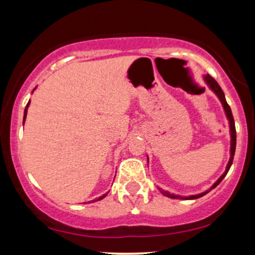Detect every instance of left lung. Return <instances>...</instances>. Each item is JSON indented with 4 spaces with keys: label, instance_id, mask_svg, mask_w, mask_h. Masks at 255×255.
Here are the masks:
<instances>
[{
    "label": "left lung",
    "instance_id": "obj_1",
    "mask_svg": "<svg viewBox=\"0 0 255 255\" xmlns=\"http://www.w3.org/2000/svg\"><path fill=\"white\" fill-rule=\"evenodd\" d=\"M205 80H206L207 85H209L210 87H211V90L213 91V92L216 93V95L218 96V98L221 99L222 104H223V108H224V111L225 114H227V118L228 120H229V126H230V136H231V146H230V159H229V163H228V166L227 169H225L224 174L222 175L221 177L218 178V181L216 182L215 184L212 186V188H215V187H217L219 183H221V181L223 180V178L225 177V175L228 174V171H229L230 166L231 164H233V159H234V154H235V148H236V129H235V122H234V118H233V114H231V109L229 107V104L227 103V101H225V96H224V92L223 90L221 89V86H219L217 81L213 79L211 75H205ZM160 192L163 193V194L168 195V197L170 198H175V199H198L200 197H203V195L206 194L207 192L205 193H201V194H197V195H191V197H180V195H174V194H169L168 192H164L162 191V189H159Z\"/></svg>",
    "mask_w": 255,
    "mask_h": 255
}]
</instances>
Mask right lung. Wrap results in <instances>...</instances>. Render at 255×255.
<instances>
[{"instance_id":"obj_1","label":"right lung","mask_w":255,"mask_h":255,"mask_svg":"<svg viewBox=\"0 0 255 255\" xmlns=\"http://www.w3.org/2000/svg\"><path fill=\"white\" fill-rule=\"evenodd\" d=\"M28 104H30V102H28V103H27V105H26V109H25V113H24V121H25V119H26V114H27V108H28ZM105 195H107V194L102 195V197H101V198H98V199H97V200H101V199H103V198L105 197ZM93 201H96V200H93Z\"/></svg>"}]
</instances>
